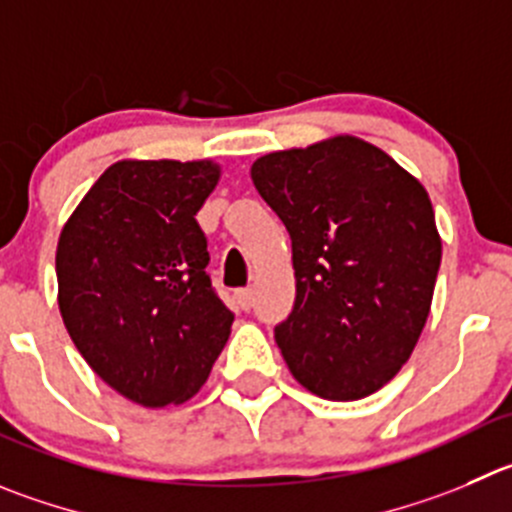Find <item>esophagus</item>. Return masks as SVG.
Instances as JSON below:
<instances>
[{"label":"esophagus","mask_w":512,"mask_h":512,"mask_svg":"<svg viewBox=\"0 0 512 512\" xmlns=\"http://www.w3.org/2000/svg\"><path fill=\"white\" fill-rule=\"evenodd\" d=\"M236 304L241 306L243 311H248L253 306V289L251 286H246V289H238L236 291Z\"/></svg>","instance_id":"34e87169"}]
</instances>
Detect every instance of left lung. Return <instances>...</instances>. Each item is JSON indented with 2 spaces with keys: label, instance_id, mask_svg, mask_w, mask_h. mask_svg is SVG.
<instances>
[{
  "label": "left lung",
  "instance_id": "left-lung-1",
  "mask_svg": "<svg viewBox=\"0 0 512 512\" xmlns=\"http://www.w3.org/2000/svg\"><path fill=\"white\" fill-rule=\"evenodd\" d=\"M291 238L296 299L274 337L324 399H362L410 359L430 314L442 243L430 196L359 138L281 150L251 168Z\"/></svg>",
  "mask_w": 512,
  "mask_h": 512
}]
</instances>
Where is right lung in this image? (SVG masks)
I'll list each match as a JSON object with an SVG mask.
<instances>
[{
  "instance_id": "1",
  "label": "right lung",
  "mask_w": 512,
  "mask_h": 512,
  "mask_svg": "<svg viewBox=\"0 0 512 512\" xmlns=\"http://www.w3.org/2000/svg\"><path fill=\"white\" fill-rule=\"evenodd\" d=\"M218 175L211 160H120L60 233L67 332L102 382L143 407L193 397L231 334L196 221Z\"/></svg>"
}]
</instances>
